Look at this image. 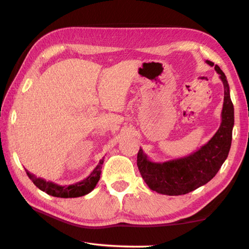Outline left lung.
Instances as JSON below:
<instances>
[{
	"instance_id": "8db88e82",
	"label": "left lung",
	"mask_w": 249,
	"mask_h": 249,
	"mask_svg": "<svg viewBox=\"0 0 249 249\" xmlns=\"http://www.w3.org/2000/svg\"><path fill=\"white\" fill-rule=\"evenodd\" d=\"M206 63L213 67L212 61L206 60ZM215 70L222 81L225 98L221 124L213 138L188 157L166 162H152L140 148L137 155V166L144 182L153 191L165 196L187 194L211 181L227 160L234 126V108L226 74L217 65Z\"/></svg>"
}]
</instances>
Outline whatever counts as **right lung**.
Masks as SVG:
<instances>
[{
  "mask_svg": "<svg viewBox=\"0 0 249 249\" xmlns=\"http://www.w3.org/2000/svg\"><path fill=\"white\" fill-rule=\"evenodd\" d=\"M102 164H104V158L99 160V163L94 168V170L90 173V175L84 180H82L80 182H76L74 184H70V186H59V184L53 183L52 181H46L45 179L37 178L36 175L31 174L30 172H27L28 177L32 180V182L36 186L42 190L43 192L50 194L52 196L55 197H79L89 194L91 192L94 188L96 187L97 182L99 181L100 175H101V168Z\"/></svg>",
  "mask_w": 249,
  "mask_h": 249,
  "instance_id": "add662e5",
  "label": "right lung"
}]
</instances>
